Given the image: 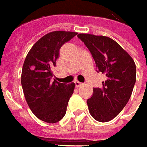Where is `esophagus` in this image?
<instances>
[{"label":"esophagus","instance_id":"esophagus-1","mask_svg":"<svg viewBox=\"0 0 147 147\" xmlns=\"http://www.w3.org/2000/svg\"><path fill=\"white\" fill-rule=\"evenodd\" d=\"M75 84H76V87H80V86L83 85L82 83H80V81H78V80L75 81Z\"/></svg>","mask_w":147,"mask_h":147}]
</instances>
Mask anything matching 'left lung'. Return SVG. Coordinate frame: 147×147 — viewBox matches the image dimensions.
I'll use <instances>...</instances> for the list:
<instances>
[{"label":"left lung","instance_id":"8db88e82","mask_svg":"<svg viewBox=\"0 0 147 147\" xmlns=\"http://www.w3.org/2000/svg\"><path fill=\"white\" fill-rule=\"evenodd\" d=\"M77 37L92 54L98 72L106 80L101 88H94L87 100L90 115L106 123L123 110L130 99L136 82V65L131 57L118 42L109 37L79 34Z\"/></svg>","mask_w":147,"mask_h":147}]
</instances>
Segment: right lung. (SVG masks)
Wrapping results in <instances>:
<instances>
[{
    "label": "right lung",
    "instance_id": "1",
    "mask_svg": "<svg viewBox=\"0 0 147 147\" xmlns=\"http://www.w3.org/2000/svg\"><path fill=\"white\" fill-rule=\"evenodd\" d=\"M76 32H50L33 45L24 61L21 85L24 98L38 119L55 123L63 118L75 83L63 84L52 80L51 68L56 66L61 47L71 40Z\"/></svg>",
    "mask_w": 147,
    "mask_h": 147
}]
</instances>
